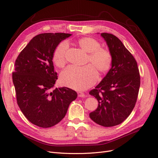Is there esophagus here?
Returning <instances> with one entry per match:
<instances>
[{"instance_id": "34e87169", "label": "esophagus", "mask_w": 158, "mask_h": 158, "mask_svg": "<svg viewBox=\"0 0 158 158\" xmlns=\"http://www.w3.org/2000/svg\"><path fill=\"white\" fill-rule=\"evenodd\" d=\"M78 95L80 98H84L85 96V95L82 92H78Z\"/></svg>"}]
</instances>
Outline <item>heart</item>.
<instances>
[{
  "mask_svg": "<svg viewBox=\"0 0 158 158\" xmlns=\"http://www.w3.org/2000/svg\"><path fill=\"white\" fill-rule=\"evenodd\" d=\"M78 45L85 52H89L88 64L83 67L70 66L60 74L61 83L76 90H84L93 85L98 78V73H106L111 67L113 57L109 50L101 48L100 43L89 37H84L77 41ZM68 49L65 41L56 46L52 54V61L58 67H63L66 63V54Z\"/></svg>",
  "mask_w": 158,
  "mask_h": 158,
  "instance_id": "obj_1",
  "label": "heart"
}]
</instances>
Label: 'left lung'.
<instances>
[{"label": "left lung", "instance_id": "obj_1", "mask_svg": "<svg viewBox=\"0 0 158 158\" xmlns=\"http://www.w3.org/2000/svg\"><path fill=\"white\" fill-rule=\"evenodd\" d=\"M113 57L111 68L89 92L98 107L89 113L95 123L106 127L122 123L130 115L138 98L140 76L137 63L121 41L111 33H102Z\"/></svg>", "mask_w": 158, "mask_h": 158}]
</instances>
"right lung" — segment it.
<instances>
[{"label": "right lung", "mask_w": 158, "mask_h": 158, "mask_svg": "<svg viewBox=\"0 0 158 158\" xmlns=\"http://www.w3.org/2000/svg\"><path fill=\"white\" fill-rule=\"evenodd\" d=\"M70 33H45L28 43L18 56L12 80L19 107L32 124L49 128L66 115L70 103L77 93L70 88H55L57 80L52 54L60 43Z\"/></svg>", "instance_id": "1"}]
</instances>
